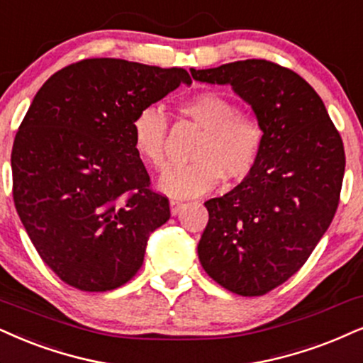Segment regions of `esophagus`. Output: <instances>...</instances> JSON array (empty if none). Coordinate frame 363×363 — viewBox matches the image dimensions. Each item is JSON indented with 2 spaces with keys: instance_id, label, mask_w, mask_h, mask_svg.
Returning a JSON list of instances; mask_svg holds the SVG:
<instances>
[{
  "instance_id": "1",
  "label": "esophagus",
  "mask_w": 363,
  "mask_h": 363,
  "mask_svg": "<svg viewBox=\"0 0 363 363\" xmlns=\"http://www.w3.org/2000/svg\"><path fill=\"white\" fill-rule=\"evenodd\" d=\"M185 207V203L180 202V200H172L169 202V210H172V216H178L182 212V208Z\"/></svg>"
}]
</instances>
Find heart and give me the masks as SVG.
<instances>
[{
	"label": "heart",
	"mask_w": 363,
	"mask_h": 363,
	"mask_svg": "<svg viewBox=\"0 0 363 363\" xmlns=\"http://www.w3.org/2000/svg\"><path fill=\"white\" fill-rule=\"evenodd\" d=\"M178 113L190 119L203 136L185 167H169L161 174L158 189L173 199L208 194L222 178L234 183L256 168L264 145L261 123L239 111L230 97L216 91L199 92L178 104ZM133 145L146 164L161 169L167 164L168 119L160 109H141L131 124Z\"/></svg>",
	"instance_id": "1"
}]
</instances>
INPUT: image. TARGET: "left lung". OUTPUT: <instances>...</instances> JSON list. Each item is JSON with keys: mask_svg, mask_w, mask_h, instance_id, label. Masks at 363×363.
Returning <instances> with one entry per match:
<instances>
[{"mask_svg": "<svg viewBox=\"0 0 363 363\" xmlns=\"http://www.w3.org/2000/svg\"><path fill=\"white\" fill-rule=\"evenodd\" d=\"M232 86L264 129L256 168L234 190L205 202L199 242L205 272L240 296H262L308 261L340 202L345 150L323 101L296 72L267 60L195 70Z\"/></svg>", "mask_w": 363, "mask_h": 363, "instance_id": "obj_1", "label": "left lung"}]
</instances>
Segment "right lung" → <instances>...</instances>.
<instances>
[{
  "mask_svg": "<svg viewBox=\"0 0 363 363\" xmlns=\"http://www.w3.org/2000/svg\"><path fill=\"white\" fill-rule=\"evenodd\" d=\"M180 84H191L185 69L87 58L53 74L31 101L13 143V200L40 257L72 288L128 283L147 237L169 218L131 124Z\"/></svg>",
  "mask_w": 363,
  "mask_h": 363,
  "instance_id": "obj_1",
  "label": "right lung"
}]
</instances>
